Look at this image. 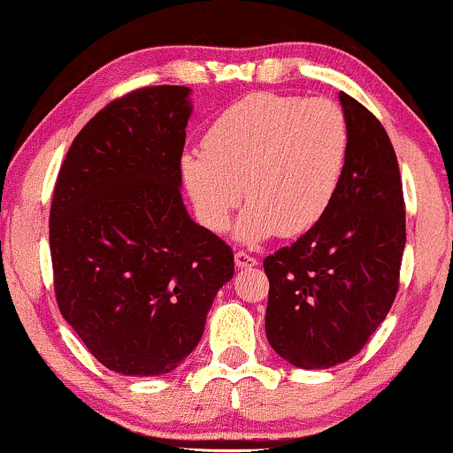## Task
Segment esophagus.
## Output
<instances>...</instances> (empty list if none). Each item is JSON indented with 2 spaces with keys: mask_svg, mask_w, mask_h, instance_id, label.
<instances>
[{
  "mask_svg": "<svg viewBox=\"0 0 453 453\" xmlns=\"http://www.w3.org/2000/svg\"><path fill=\"white\" fill-rule=\"evenodd\" d=\"M234 262H236L238 268H253V266H257V259L251 257V256H249V253H244V251L234 253Z\"/></svg>",
  "mask_w": 453,
  "mask_h": 453,
  "instance_id": "1",
  "label": "esophagus"
}]
</instances>
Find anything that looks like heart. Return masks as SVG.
<instances>
[{
	"label": "heart",
	"instance_id": "1",
	"mask_svg": "<svg viewBox=\"0 0 453 453\" xmlns=\"http://www.w3.org/2000/svg\"><path fill=\"white\" fill-rule=\"evenodd\" d=\"M347 153L349 126L339 104L251 93L211 123L202 150H187L180 170L212 232L226 230L244 189L236 236L256 244L311 230L334 202Z\"/></svg>",
	"mask_w": 453,
	"mask_h": 453
}]
</instances>
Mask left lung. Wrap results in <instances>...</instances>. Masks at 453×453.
I'll list each match as a JSON object with an SVG mask.
<instances>
[{"label":"left lung","instance_id":"8db88e82","mask_svg":"<svg viewBox=\"0 0 453 453\" xmlns=\"http://www.w3.org/2000/svg\"><path fill=\"white\" fill-rule=\"evenodd\" d=\"M339 97L349 153L334 202L298 241L264 259L268 342L298 368H330L362 351L396 298L407 241L388 132L360 102Z\"/></svg>","mask_w":453,"mask_h":453}]
</instances>
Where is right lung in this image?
I'll return each mask as SVG.
<instances>
[{
	"instance_id": "1",
	"label": "right lung",
	"mask_w": 453,
	"mask_h": 453,
	"mask_svg": "<svg viewBox=\"0 0 453 453\" xmlns=\"http://www.w3.org/2000/svg\"><path fill=\"white\" fill-rule=\"evenodd\" d=\"M189 89L140 87L78 132L49 217L55 298L97 362L129 377L174 371L234 277L230 244L187 215L180 157Z\"/></svg>"
}]
</instances>
